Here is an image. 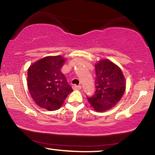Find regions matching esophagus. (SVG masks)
<instances>
[{"label":"esophagus","instance_id":"1","mask_svg":"<svg viewBox=\"0 0 155 155\" xmlns=\"http://www.w3.org/2000/svg\"><path fill=\"white\" fill-rule=\"evenodd\" d=\"M72 87H73V89H74V90H81V85L74 84V85H73Z\"/></svg>","mask_w":155,"mask_h":155}]
</instances>
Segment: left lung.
Wrapping results in <instances>:
<instances>
[{"label": "left lung", "mask_w": 155, "mask_h": 155, "mask_svg": "<svg viewBox=\"0 0 155 155\" xmlns=\"http://www.w3.org/2000/svg\"><path fill=\"white\" fill-rule=\"evenodd\" d=\"M95 67L96 90L87 100L95 111H106L121 100L125 91V79L120 68L109 60H99Z\"/></svg>", "instance_id": "obj_1"}]
</instances>
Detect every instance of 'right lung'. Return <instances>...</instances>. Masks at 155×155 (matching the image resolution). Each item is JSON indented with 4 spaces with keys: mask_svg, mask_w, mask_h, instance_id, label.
Segmentation results:
<instances>
[{
    "mask_svg": "<svg viewBox=\"0 0 155 155\" xmlns=\"http://www.w3.org/2000/svg\"><path fill=\"white\" fill-rule=\"evenodd\" d=\"M66 61L60 55L48 56L33 63L28 70V87L32 98L41 108L54 111L61 107L73 91L61 68Z\"/></svg>",
    "mask_w": 155,
    "mask_h": 155,
    "instance_id": "obj_1",
    "label": "right lung"
}]
</instances>
